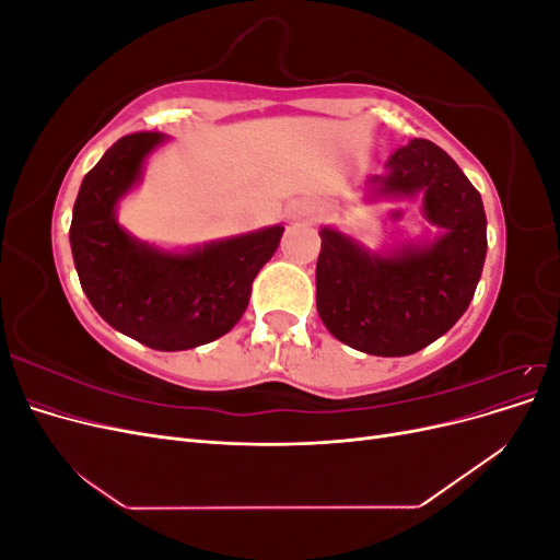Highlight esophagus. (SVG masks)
Segmentation results:
<instances>
[{"mask_svg": "<svg viewBox=\"0 0 560 560\" xmlns=\"http://www.w3.org/2000/svg\"><path fill=\"white\" fill-rule=\"evenodd\" d=\"M287 214H290V217H299L301 212H299V208H296V206H292L290 210H287Z\"/></svg>", "mask_w": 560, "mask_h": 560, "instance_id": "1", "label": "esophagus"}]
</instances>
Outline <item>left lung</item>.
Listing matches in <instances>:
<instances>
[{
    "instance_id": "1",
    "label": "left lung",
    "mask_w": 560,
    "mask_h": 560,
    "mask_svg": "<svg viewBox=\"0 0 560 560\" xmlns=\"http://www.w3.org/2000/svg\"><path fill=\"white\" fill-rule=\"evenodd\" d=\"M364 198H420L434 241L371 252L322 226L317 313L338 341L378 358L413 354L467 311L486 261V212L457 163L430 140H411L364 182Z\"/></svg>"
}]
</instances>
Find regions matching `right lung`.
<instances>
[{
  "instance_id": "obj_1",
  "label": "right lung",
  "mask_w": 560,
  "mask_h": 560,
  "mask_svg": "<svg viewBox=\"0 0 560 560\" xmlns=\"http://www.w3.org/2000/svg\"><path fill=\"white\" fill-rule=\"evenodd\" d=\"M163 132L114 142L83 177L70 245L81 290L107 325L154 350H189L231 331L243 317L252 282L273 257L284 226H266L184 252L130 235L118 202L142 179Z\"/></svg>"
}]
</instances>
